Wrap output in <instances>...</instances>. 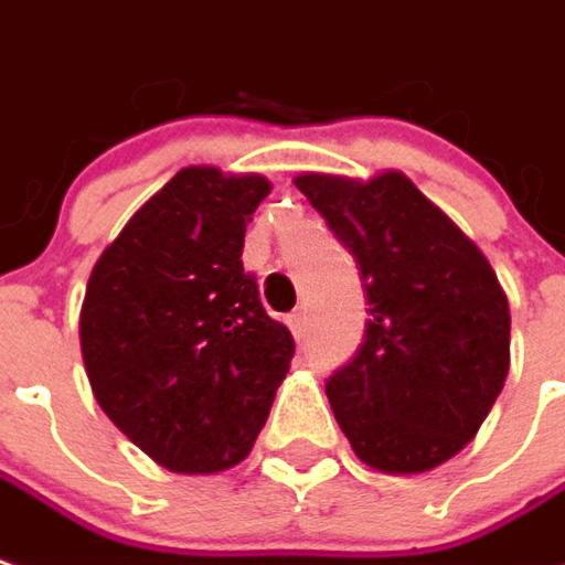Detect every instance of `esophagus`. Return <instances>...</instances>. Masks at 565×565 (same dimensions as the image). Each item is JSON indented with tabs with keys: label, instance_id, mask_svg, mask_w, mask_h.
<instances>
[{
	"label": "esophagus",
	"instance_id": "esophagus-1",
	"mask_svg": "<svg viewBox=\"0 0 565 565\" xmlns=\"http://www.w3.org/2000/svg\"><path fill=\"white\" fill-rule=\"evenodd\" d=\"M287 327H290V333L296 339L302 337V330H306V311H294V315H287Z\"/></svg>",
	"mask_w": 565,
	"mask_h": 565
}]
</instances>
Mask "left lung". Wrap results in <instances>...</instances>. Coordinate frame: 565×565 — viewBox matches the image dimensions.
Here are the masks:
<instances>
[{"label": "left lung", "mask_w": 565, "mask_h": 565, "mask_svg": "<svg viewBox=\"0 0 565 565\" xmlns=\"http://www.w3.org/2000/svg\"><path fill=\"white\" fill-rule=\"evenodd\" d=\"M311 201L354 256L366 294L364 342L327 379L358 459L419 475L483 425L511 366V311L471 238L404 173L373 180L302 173Z\"/></svg>", "instance_id": "1"}]
</instances>
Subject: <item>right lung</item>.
Segmentation results:
<instances>
[{
    "label": "right lung",
    "instance_id": "1",
    "mask_svg": "<svg viewBox=\"0 0 565 565\" xmlns=\"http://www.w3.org/2000/svg\"><path fill=\"white\" fill-rule=\"evenodd\" d=\"M259 173L183 168L90 271L78 337L97 404L149 459L216 475L250 452L290 370L294 337L244 271Z\"/></svg>",
    "mask_w": 565,
    "mask_h": 565
}]
</instances>
